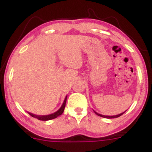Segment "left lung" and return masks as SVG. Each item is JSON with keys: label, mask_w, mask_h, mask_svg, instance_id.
Instances as JSON below:
<instances>
[{"label": "left lung", "mask_w": 152, "mask_h": 152, "mask_svg": "<svg viewBox=\"0 0 152 152\" xmlns=\"http://www.w3.org/2000/svg\"><path fill=\"white\" fill-rule=\"evenodd\" d=\"M125 112H126V111H125ZM125 112H124V113H121V114H119V115H112V116H109V115H101V114H99V113H96V112H95V111H94V113H96V114L97 115L100 116V117L105 118H118V117H120V116H121V115H123L124 113H125Z\"/></svg>", "instance_id": "8db88e82"}]
</instances>
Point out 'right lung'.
Returning <instances> with one entry per match:
<instances>
[{"label": "right lung", "mask_w": 152, "mask_h": 152, "mask_svg": "<svg viewBox=\"0 0 152 152\" xmlns=\"http://www.w3.org/2000/svg\"><path fill=\"white\" fill-rule=\"evenodd\" d=\"M66 101H67V96L65 97V100H64V102L63 104H62V107H61L57 111L52 113V114L46 115H38L32 114V113H28V114L30 115L31 116H32L33 118H37L38 120H40V121H49V120H51V119H54L56 118H57L58 116L61 115L63 113L64 110H65V104H66Z\"/></svg>", "instance_id": "obj_1"}]
</instances>
